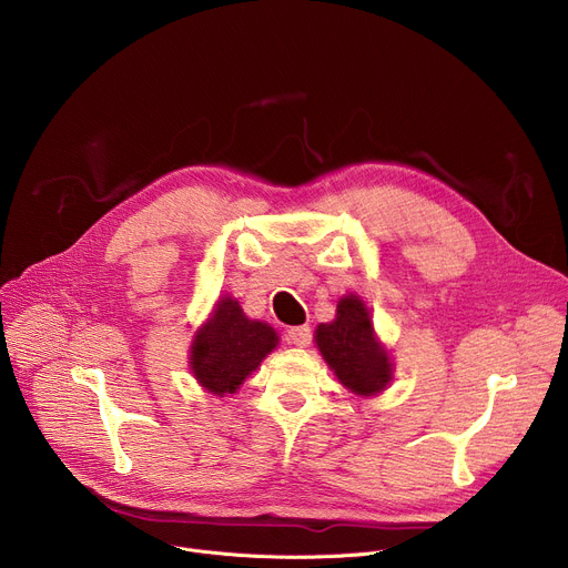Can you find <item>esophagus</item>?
Wrapping results in <instances>:
<instances>
[{
  "mask_svg": "<svg viewBox=\"0 0 568 568\" xmlns=\"http://www.w3.org/2000/svg\"><path fill=\"white\" fill-rule=\"evenodd\" d=\"M287 342L298 346V348H305L310 342H312V331L307 326H294L287 331Z\"/></svg>",
  "mask_w": 568,
  "mask_h": 568,
  "instance_id": "34e87169",
  "label": "esophagus"
}]
</instances>
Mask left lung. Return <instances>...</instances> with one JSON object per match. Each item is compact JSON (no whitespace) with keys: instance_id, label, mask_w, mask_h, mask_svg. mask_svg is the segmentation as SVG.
Returning a JSON list of instances; mask_svg holds the SVG:
<instances>
[{"instance_id":"obj_1","label":"left lung","mask_w":568,"mask_h":568,"mask_svg":"<svg viewBox=\"0 0 568 568\" xmlns=\"http://www.w3.org/2000/svg\"><path fill=\"white\" fill-rule=\"evenodd\" d=\"M316 346L339 377L357 395H375L390 382V362L377 344L366 305L346 296L337 305L333 323L316 328Z\"/></svg>"}]
</instances>
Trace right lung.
I'll return each mask as SVG.
<instances>
[{"label":"right lung","mask_w":568,"mask_h":568,"mask_svg":"<svg viewBox=\"0 0 568 568\" xmlns=\"http://www.w3.org/2000/svg\"><path fill=\"white\" fill-rule=\"evenodd\" d=\"M276 344L274 328L247 318L237 301L222 298L213 318L193 342L191 368L206 390L215 395L233 393Z\"/></svg>","instance_id":"right-lung-1"}]
</instances>
